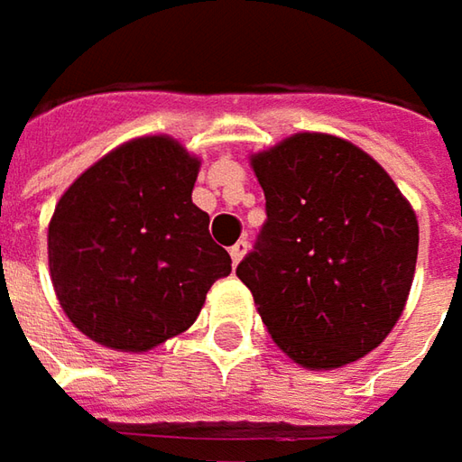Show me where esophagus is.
Listing matches in <instances>:
<instances>
[{
    "instance_id": "34e87169",
    "label": "esophagus",
    "mask_w": 462,
    "mask_h": 462,
    "mask_svg": "<svg viewBox=\"0 0 462 462\" xmlns=\"http://www.w3.org/2000/svg\"><path fill=\"white\" fill-rule=\"evenodd\" d=\"M246 249H249V244H246V241H244V239L236 241V244H234L231 249H228V254H231V259H234V264H239L241 257L246 254Z\"/></svg>"
}]
</instances>
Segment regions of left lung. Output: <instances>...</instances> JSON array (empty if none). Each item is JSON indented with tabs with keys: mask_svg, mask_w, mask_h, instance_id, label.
<instances>
[{
	"mask_svg": "<svg viewBox=\"0 0 462 462\" xmlns=\"http://www.w3.org/2000/svg\"><path fill=\"white\" fill-rule=\"evenodd\" d=\"M267 221L236 267L275 345L298 365L355 363L396 327L411 291L419 223L388 171L327 134L252 156Z\"/></svg>",
	"mask_w": 462,
	"mask_h": 462,
	"instance_id": "left-lung-1",
	"label": "left lung"
}]
</instances>
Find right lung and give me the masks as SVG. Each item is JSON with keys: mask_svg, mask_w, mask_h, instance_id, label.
Masks as SVG:
<instances>
[{"mask_svg": "<svg viewBox=\"0 0 462 462\" xmlns=\"http://www.w3.org/2000/svg\"><path fill=\"white\" fill-rule=\"evenodd\" d=\"M200 162L169 135L134 138L61 195L48 267L63 313L97 345L146 352L195 324L231 273L192 203Z\"/></svg>", "mask_w": 462, "mask_h": 462, "instance_id": "add662e5", "label": "right lung"}]
</instances>
